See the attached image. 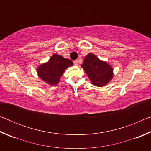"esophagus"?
<instances>
[{"mask_svg": "<svg viewBox=\"0 0 151 151\" xmlns=\"http://www.w3.org/2000/svg\"><path fill=\"white\" fill-rule=\"evenodd\" d=\"M74 65H75V66H78V60H75L74 61Z\"/></svg>", "mask_w": 151, "mask_h": 151, "instance_id": "1", "label": "esophagus"}]
</instances>
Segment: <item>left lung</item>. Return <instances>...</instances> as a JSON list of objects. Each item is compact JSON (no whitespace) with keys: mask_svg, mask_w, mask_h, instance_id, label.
<instances>
[{"mask_svg":"<svg viewBox=\"0 0 151 151\" xmlns=\"http://www.w3.org/2000/svg\"><path fill=\"white\" fill-rule=\"evenodd\" d=\"M82 67L87 74L92 84L99 87L106 85L113 76L111 66L99 60L92 53L86 56Z\"/></svg>","mask_w":151,"mask_h":151,"instance_id":"obj_1","label":"left lung"}]
</instances>
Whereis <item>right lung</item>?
Wrapping results in <instances>:
<instances>
[{
  "label": "right lung",
  "instance_id": "1",
  "mask_svg": "<svg viewBox=\"0 0 151 151\" xmlns=\"http://www.w3.org/2000/svg\"><path fill=\"white\" fill-rule=\"evenodd\" d=\"M73 65V63L70 59L55 54L51 57L48 63L43 64L38 68L37 72L40 78L49 85H56L66 68Z\"/></svg>",
  "mask_w": 151,
  "mask_h": 151
}]
</instances>
